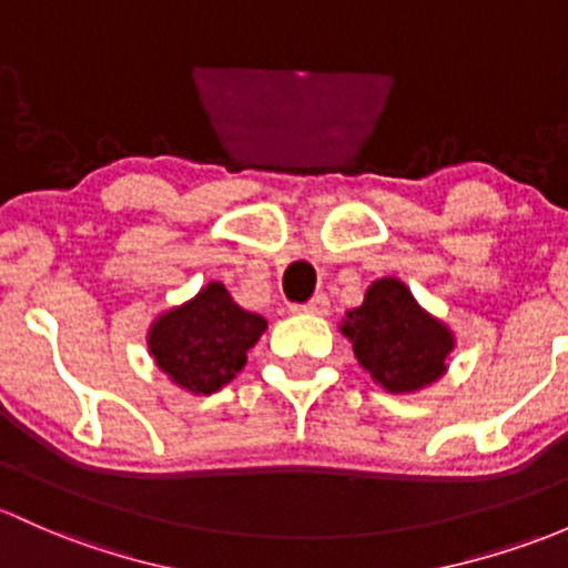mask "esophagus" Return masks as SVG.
Instances as JSON below:
<instances>
[{"label":"esophagus","mask_w":568,"mask_h":568,"mask_svg":"<svg viewBox=\"0 0 568 568\" xmlns=\"http://www.w3.org/2000/svg\"><path fill=\"white\" fill-rule=\"evenodd\" d=\"M292 314H314V316H322L327 314V297L325 295H316L311 297L308 303H303V306H290Z\"/></svg>","instance_id":"esophagus-1"}]
</instances>
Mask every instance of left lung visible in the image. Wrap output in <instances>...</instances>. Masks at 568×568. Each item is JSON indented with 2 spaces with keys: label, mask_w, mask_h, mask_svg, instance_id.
I'll use <instances>...</instances> for the list:
<instances>
[{
  "label": "left lung",
  "mask_w": 568,
  "mask_h": 568,
  "mask_svg": "<svg viewBox=\"0 0 568 568\" xmlns=\"http://www.w3.org/2000/svg\"><path fill=\"white\" fill-rule=\"evenodd\" d=\"M338 331L349 338L357 363L384 393L414 395L449 371L455 333L419 306L400 278H376L363 303L346 311Z\"/></svg>",
  "instance_id": "obj_1"
}]
</instances>
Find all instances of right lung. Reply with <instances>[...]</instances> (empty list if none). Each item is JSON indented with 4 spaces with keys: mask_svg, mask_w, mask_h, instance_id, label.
Returning <instances> with one entry per match:
<instances>
[{
    "mask_svg": "<svg viewBox=\"0 0 568 568\" xmlns=\"http://www.w3.org/2000/svg\"><path fill=\"white\" fill-rule=\"evenodd\" d=\"M265 331V316L241 308L227 286L211 282L181 306L156 314L145 344L175 387L211 395L241 374L248 349Z\"/></svg>",
    "mask_w": 568,
    "mask_h": 568,
    "instance_id": "add662e5",
    "label": "right lung"
}]
</instances>
